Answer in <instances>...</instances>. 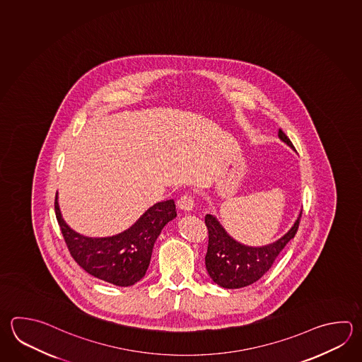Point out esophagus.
I'll return each mask as SVG.
<instances>
[{
	"instance_id": "34e87169",
	"label": "esophagus",
	"mask_w": 362,
	"mask_h": 362,
	"mask_svg": "<svg viewBox=\"0 0 362 362\" xmlns=\"http://www.w3.org/2000/svg\"><path fill=\"white\" fill-rule=\"evenodd\" d=\"M177 206L178 208L182 209V211H192L195 203H194V199H192V195L185 194L181 198L178 199Z\"/></svg>"
}]
</instances>
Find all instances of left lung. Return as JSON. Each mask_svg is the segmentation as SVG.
I'll use <instances>...</instances> for the list:
<instances>
[{
    "instance_id": "1",
    "label": "left lung",
    "mask_w": 362,
    "mask_h": 362,
    "mask_svg": "<svg viewBox=\"0 0 362 362\" xmlns=\"http://www.w3.org/2000/svg\"><path fill=\"white\" fill-rule=\"evenodd\" d=\"M279 136L283 141L293 148L291 139L279 129ZM302 212L294 226L284 235L281 239L261 248L241 245L227 235L218 221L211 214L206 216L208 228V249L206 255V267L214 283L226 289H238L255 283L271 269L277 255L285 245L296 236Z\"/></svg>"
}]
</instances>
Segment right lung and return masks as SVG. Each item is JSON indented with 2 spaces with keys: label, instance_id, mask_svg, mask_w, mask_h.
<instances>
[{
  "label": "right lung",
  "instance_id": "add662e5",
  "mask_svg": "<svg viewBox=\"0 0 362 362\" xmlns=\"http://www.w3.org/2000/svg\"><path fill=\"white\" fill-rule=\"evenodd\" d=\"M55 214L73 259L90 275L118 286H129L145 276L156 238L177 212L173 200L156 203L124 233L112 238H86L62 218L55 197Z\"/></svg>",
  "mask_w": 362,
  "mask_h": 362
}]
</instances>
